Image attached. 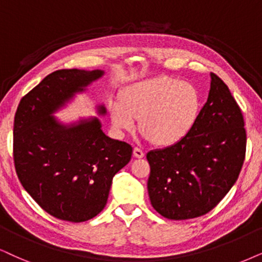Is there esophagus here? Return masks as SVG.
<instances>
[{"label":"esophagus","mask_w":262,"mask_h":262,"mask_svg":"<svg viewBox=\"0 0 262 262\" xmlns=\"http://www.w3.org/2000/svg\"><path fill=\"white\" fill-rule=\"evenodd\" d=\"M133 154H134V156L137 158H142L145 156V154H144V151H142V148H140V147H134V150H133Z\"/></svg>","instance_id":"34e87169"}]
</instances>
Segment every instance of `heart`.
Here are the masks:
<instances>
[{
  "label": "heart",
  "instance_id": "b5f03b06",
  "mask_svg": "<svg viewBox=\"0 0 262 262\" xmlns=\"http://www.w3.org/2000/svg\"><path fill=\"white\" fill-rule=\"evenodd\" d=\"M200 105V93L190 82L156 77L130 85L123 102H112L110 112L116 128L132 130L135 118H140L141 133L154 144L168 146L188 133Z\"/></svg>",
  "mask_w": 262,
  "mask_h": 262
}]
</instances>
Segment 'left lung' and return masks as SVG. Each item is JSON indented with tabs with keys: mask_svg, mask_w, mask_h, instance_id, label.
I'll return each mask as SVG.
<instances>
[{
	"mask_svg": "<svg viewBox=\"0 0 262 262\" xmlns=\"http://www.w3.org/2000/svg\"><path fill=\"white\" fill-rule=\"evenodd\" d=\"M210 91L192 128L171 146L147 152L152 207L170 220L202 216L237 181L246 157L244 118L230 89L210 74Z\"/></svg>",
	"mask_w": 262,
	"mask_h": 262,
	"instance_id": "8db88e82",
	"label": "left lung"
}]
</instances>
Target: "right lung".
Segmentation results:
<instances>
[{
	"label": "right lung",
	"mask_w": 262,
	"mask_h": 262,
	"mask_svg": "<svg viewBox=\"0 0 262 262\" xmlns=\"http://www.w3.org/2000/svg\"><path fill=\"white\" fill-rule=\"evenodd\" d=\"M104 71L52 72L21 98L13 128V158L23 187L49 215L83 223L106 205L112 179L133 147L108 138L97 117L61 124L53 114ZM104 115L105 107L99 106Z\"/></svg>",
	"instance_id": "right-lung-1"
}]
</instances>
